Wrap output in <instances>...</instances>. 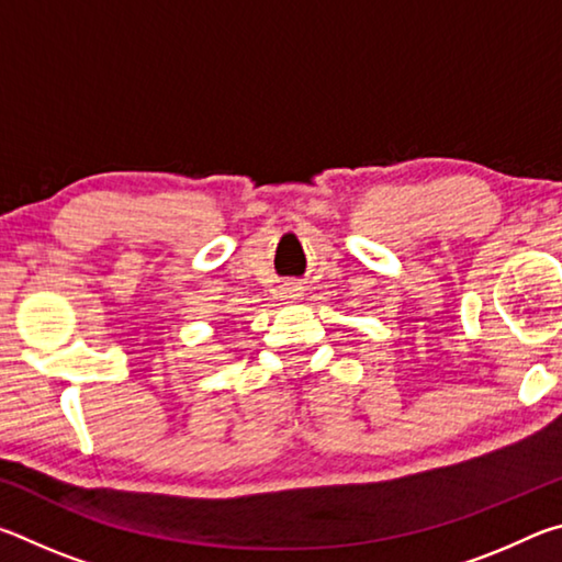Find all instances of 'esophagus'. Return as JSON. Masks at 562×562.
<instances>
[{"label":"esophagus","instance_id":"34e87169","mask_svg":"<svg viewBox=\"0 0 562 562\" xmlns=\"http://www.w3.org/2000/svg\"><path fill=\"white\" fill-rule=\"evenodd\" d=\"M300 288L297 284H288V288H284V297H290V300H297L300 297Z\"/></svg>","mask_w":562,"mask_h":562}]
</instances>
